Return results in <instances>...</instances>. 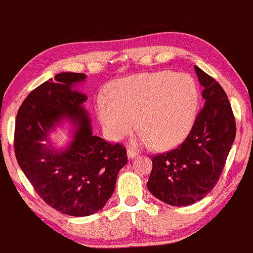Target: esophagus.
I'll return each mask as SVG.
<instances>
[{"label": "esophagus", "instance_id": "1", "mask_svg": "<svg viewBox=\"0 0 253 253\" xmlns=\"http://www.w3.org/2000/svg\"><path fill=\"white\" fill-rule=\"evenodd\" d=\"M137 155H138V151L133 150V149H127V157H129L130 160H131V158H135Z\"/></svg>", "mask_w": 253, "mask_h": 253}]
</instances>
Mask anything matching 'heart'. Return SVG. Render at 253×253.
Masks as SVG:
<instances>
[{"mask_svg":"<svg viewBox=\"0 0 253 253\" xmlns=\"http://www.w3.org/2000/svg\"><path fill=\"white\" fill-rule=\"evenodd\" d=\"M111 98L101 96L97 111L111 138L121 139L142 127L139 141L158 149H169L185 138L198 104L195 81L186 74L171 71L145 73L114 83Z\"/></svg>","mask_w":253,"mask_h":253,"instance_id":"b5f03b06","label":"heart"}]
</instances>
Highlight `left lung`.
Wrapping results in <instances>:
<instances>
[{
	"label": "left lung",
	"instance_id": "obj_1",
	"mask_svg": "<svg viewBox=\"0 0 253 253\" xmlns=\"http://www.w3.org/2000/svg\"><path fill=\"white\" fill-rule=\"evenodd\" d=\"M195 71L204 107L182 144L154 156L146 183L156 198L172 207L193 204L213 189L236 137L235 116L224 89L198 67Z\"/></svg>",
	"mask_w": 253,
	"mask_h": 253
}]
</instances>
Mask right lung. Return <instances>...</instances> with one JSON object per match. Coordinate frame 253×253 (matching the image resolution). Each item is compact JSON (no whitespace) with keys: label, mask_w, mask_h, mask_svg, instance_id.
<instances>
[{"label":"right lung","mask_w":253,"mask_h":253,"mask_svg":"<svg viewBox=\"0 0 253 253\" xmlns=\"http://www.w3.org/2000/svg\"><path fill=\"white\" fill-rule=\"evenodd\" d=\"M84 74L61 73L42 83L17 111L14 146L17 163L37 195L61 213L84 217L97 212L111 197L117 174L127 163L126 149L93 136L86 96L76 84ZM65 118L77 126L73 141L55 151L47 135Z\"/></svg>","instance_id":"right-lung-1"}]
</instances>
